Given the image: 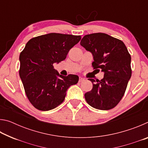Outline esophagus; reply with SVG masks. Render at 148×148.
Returning <instances> with one entry per match:
<instances>
[{
  "mask_svg": "<svg viewBox=\"0 0 148 148\" xmlns=\"http://www.w3.org/2000/svg\"><path fill=\"white\" fill-rule=\"evenodd\" d=\"M84 80H85V79H84V78H83V77H79V82H82L84 81Z\"/></svg>",
  "mask_w": 148,
  "mask_h": 148,
  "instance_id": "1",
  "label": "esophagus"
}]
</instances>
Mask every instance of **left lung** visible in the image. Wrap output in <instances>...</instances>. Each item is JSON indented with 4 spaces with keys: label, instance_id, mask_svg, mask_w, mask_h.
Returning a JSON list of instances; mask_svg holds the SVG:
<instances>
[{
    "label": "left lung",
    "instance_id": "left-lung-1",
    "mask_svg": "<svg viewBox=\"0 0 148 148\" xmlns=\"http://www.w3.org/2000/svg\"><path fill=\"white\" fill-rule=\"evenodd\" d=\"M80 45L92 53L93 68L104 72L101 80L88 79L92 89L85 93V99L96 109L113 108L123 97L131 77V55L121 40L101 32L86 35Z\"/></svg>",
    "mask_w": 148,
    "mask_h": 148
}]
</instances>
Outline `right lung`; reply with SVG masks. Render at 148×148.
I'll list each match as a JSON object with an SVG mask.
<instances>
[{
    "label": "right lung",
    "mask_w": 148,
    "mask_h": 148,
    "mask_svg": "<svg viewBox=\"0 0 148 148\" xmlns=\"http://www.w3.org/2000/svg\"><path fill=\"white\" fill-rule=\"evenodd\" d=\"M81 36L49 33L31 38L19 56V76L27 98L36 109L48 111L64 101L66 91L78 82L77 75L64 76L53 64L66 59Z\"/></svg>",
    "instance_id": "obj_1"
}]
</instances>
